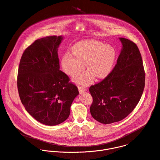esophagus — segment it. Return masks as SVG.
I'll list each match as a JSON object with an SVG mask.
<instances>
[{"instance_id": "esophagus-1", "label": "esophagus", "mask_w": 160, "mask_h": 160, "mask_svg": "<svg viewBox=\"0 0 160 160\" xmlns=\"http://www.w3.org/2000/svg\"><path fill=\"white\" fill-rule=\"evenodd\" d=\"M78 90H79V92H85V91H87V88L86 87H82V86H78Z\"/></svg>"}]
</instances>
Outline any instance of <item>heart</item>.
I'll return each mask as SVG.
<instances>
[{
  "mask_svg": "<svg viewBox=\"0 0 160 160\" xmlns=\"http://www.w3.org/2000/svg\"><path fill=\"white\" fill-rule=\"evenodd\" d=\"M73 55L66 52L62 60L63 71L73 76L84 69L88 71L77 75L73 81L80 85L90 84L95 77L102 79L111 73L116 57L115 49L108 44L95 41L85 40L77 42L72 48Z\"/></svg>",
  "mask_w": 160,
  "mask_h": 160,
  "instance_id": "b5f03b06",
  "label": "heart"
}]
</instances>
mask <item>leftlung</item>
<instances>
[{"label": "left lung", "mask_w": 160, "mask_h": 160, "mask_svg": "<svg viewBox=\"0 0 160 160\" xmlns=\"http://www.w3.org/2000/svg\"><path fill=\"white\" fill-rule=\"evenodd\" d=\"M119 39L122 47L115 67L102 81L89 88L93 97L91 115L105 124L126 118L140 100L145 85L142 60L137 45L124 38Z\"/></svg>", "instance_id": "8db88e82"}]
</instances>
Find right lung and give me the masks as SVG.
<instances>
[{"label":"right lung","instance_id":"obj_1","mask_svg":"<svg viewBox=\"0 0 160 160\" xmlns=\"http://www.w3.org/2000/svg\"><path fill=\"white\" fill-rule=\"evenodd\" d=\"M62 36L36 40L24 51L18 69L17 85L22 103L38 122L60 124L68 119L71 105L79 92L60 70L58 48Z\"/></svg>","mask_w":160,"mask_h":160}]
</instances>
